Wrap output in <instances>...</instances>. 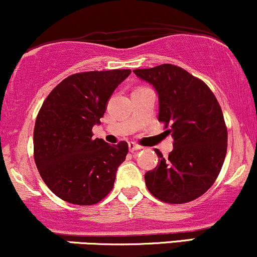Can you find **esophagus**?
<instances>
[{
  "mask_svg": "<svg viewBox=\"0 0 257 257\" xmlns=\"http://www.w3.org/2000/svg\"><path fill=\"white\" fill-rule=\"evenodd\" d=\"M128 149H130V152H136V150H141L142 147L138 146V144L134 143V142H130V143H128Z\"/></svg>",
  "mask_w": 257,
  "mask_h": 257,
  "instance_id": "34e87169",
  "label": "esophagus"
}]
</instances>
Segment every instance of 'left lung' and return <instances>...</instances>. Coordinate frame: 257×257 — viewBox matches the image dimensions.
I'll use <instances>...</instances> for the list:
<instances>
[{
	"mask_svg": "<svg viewBox=\"0 0 257 257\" xmlns=\"http://www.w3.org/2000/svg\"><path fill=\"white\" fill-rule=\"evenodd\" d=\"M159 95V121L173 137L174 149L146 173L149 192L171 204L188 203L209 190L227 152V127L218 99L200 78L176 65L135 69Z\"/></svg>",
	"mask_w": 257,
	"mask_h": 257,
	"instance_id": "1",
	"label": "left lung"
}]
</instances>
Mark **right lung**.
<instances>
[{
  "mask_svg": "<svg viewBox=\"0 0 257 257\" xmlns=\"http://www.w3.org/2000/svg\"><path fill=\"white\" fill-rule=\"evenodd\" d=\"M131 69L90 71L65 78L44 99L33 130V158L45 185L78 206L98 203L111 191L128 144L92 137L107 102Z\"/></svg>",
  "mask_w": 257,
  "mask_h": 257,
  "instance_id": "1",
  "label": "right lung"
}]
</instances>
